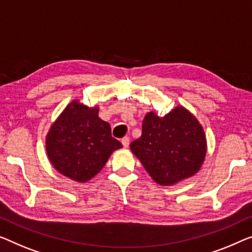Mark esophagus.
Wrapping results in <instances>:
<instances>
[{
  "mask_svg": "<svg viewBox=\"0 0 252 252\" xmlns=\"http://www.w3.org/2000/svg\"><path fill=\"white\" fill-rule=\"evenodd\" d=\"M121 142H122L123 147L127 148V147H129V144H130V138H129V137H123Z\"/></svg>",
  "mask_w": 252,
  "mask_h": 252,
  "instance_id": "1",
  "label": "esophagus"
}]
</instances>
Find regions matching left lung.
Listing matches in <instances>:
<instances>
[{
  "label": "left lung",
  "mask_w": 252,
  "mask_h": 252,
  "mask_svg": "<svg viewBox=\"0 0 252 252\" xmlns=\"http://www.w3.org/2000/svg\"><path fill=\"white\" fill-rule=\"evenodd\" d=\"M130 148L158 185L171 186L199 171L206 137L196 118L180 106L163 118L153 112L146 115L141 137Z\"/></svg>",
  "instance_id": "left-lung-1"
}]
</instances>
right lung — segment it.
Returning <instances> with one entry per match:
<instances>
[{
	"mask_svg": "<svg viewBox=\"0 0 252 252\" xmlns=\"http://www.w3.org/2000/svg\"><path fill=\"white\" fill-rule=\"evenodd\" d=\"M122 144L112 137L111 126L98 118V108L77 100L70 103L52 126L46 152L60 173L78 182L94 178Z\"/></svg>",
	"mask_w": 252,
	"mask_h": 252,
	"instance_id": "right-lung-1",
	"label": "right lung"
}]
</instances>
